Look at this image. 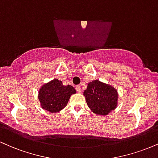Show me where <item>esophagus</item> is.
Wrapping results in <instances>:
<instances>
[{"label":"esophagus","instance_id":"1","mask_svg":"<svg viewBox=\"0 0 158 158\" xmlns=\"http://www.w3.org/2000/svg\"><path fill=\"white\" fill-rule=\"evenodd\" d=\"M76 90H77V92L79 93V94L81 93V88L80 85H77V86L76 87Z\"/></svg>","mask_w":158,"mask_h":158}]
</instances>
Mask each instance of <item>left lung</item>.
Returning a JSON list of instances; mask_svg holds the SVG:
<instances>
[{"mask_svg":"<svg viewBox=\"0 0 158 158\" xmlns=\"http://www.w3.org/2000/svg\"><path fill=\"white\" fill-rule=\"evenodd\" d=\"M83 95L90 110L98 115H108L117 107L118 103L116 89L99 80L89 82Z\"/></svg>","mask_w":158,"mask_h":158,"instance_id":"left-lung-1","label":"left lung"}]
</instances>
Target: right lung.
<instances>
[{"instance_id":"1","label":"right lung","mask_w":158,"mask_h":158,"mask_svg":"<svg viewBox=\"0 0 158 158\" xmlns=\"http://www.w3.org/2000/svg\"><path fill=\"white\" fill-rule=\"evenodd\" d=\"M76 93L73 86H64L62 81L54 79L42 85L38 92V99L42 109L51 113H59L67 106L71 95Z\"/></svg>"}]
</instances>
